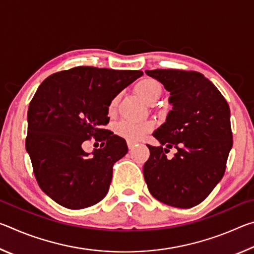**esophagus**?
<instances>
[{
  "mask_svg": "<svg viewBox=\"0 0 254 254\" xmlns=\"http://www.w3.org/2000/svg\"><path fill=\"white\" fill-rule=\"evenodd\" d=\"M134 145H135L134 142H132V141H127V147H128V149H130V150H133V148H134Z\"/></svg>",
  "mask_w": 254,
  "mask_h": 254,
  "instance_id": "obj_1",
  "label": "esophagus"
}]
</instances>
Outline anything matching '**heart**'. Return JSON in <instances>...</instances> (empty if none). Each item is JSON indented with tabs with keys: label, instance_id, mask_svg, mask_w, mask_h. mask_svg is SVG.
Wrapping results in <instances>:
<instances>
[{
	"label": "heart",
	"instance_id": "1",
	"mask_svg": "<svg viewBox=\"0 0 254 254\" xmlns=\"http://www.w3.org/2000/svg\"><path fill=\"white\" fill-rule=\"evenodd\" d=\"M135 91L139 95L149 103H152L158 100L159 96L161 95L162 88L161 85L158 83L156 79L152 78H144L140 80L139 83L135 85ZM118 98H114L111 102L110 111H113L115 105H117ZM153 128V122L151 121H142V122H131V121H120L114 126V132L115 134L119 136L124 137L126 140L132 141H139L140 139L147 134V133L151 132Z\"/></svg>",
	"mask_w": 254,
	"mask_h": 254
}]
</instances>
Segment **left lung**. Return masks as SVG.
<instances>
[{
	"mask_svg": "<svg viewBox=\"0 0 254 254\" xmlns=\"http://www.w3.org/2000/svg\"><path fill=\"white\" fill-rule=\"evenodd\" d=\"M170 93L173 109L153 132L159 147L148 144L143 166L149 191L163 204L190 208L201 203L225 173L233 145L230 106L212 81L197 71L145 70ZM174 146L173 159L165 153Z\"/></svg>",
	"mask_w": 254,
	"mask_h": 254,
	"instance_id": "obj_1",
	"label": "left lung"
}]
</instances>
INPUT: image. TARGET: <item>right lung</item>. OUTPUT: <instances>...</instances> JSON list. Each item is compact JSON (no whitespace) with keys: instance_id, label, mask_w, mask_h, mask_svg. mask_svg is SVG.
<instances>
[{"instance_id":"obj_1","label":"right lung","mask_w":254,"mask_h":254,"mask_svg":"<svg viewBox=\"0 0 254 254\" xmlns=\"http://www.w3.org/2000/svg\"><path fill=\"white\" fill-rule=\"evenodd\" d=\"M143 75L88 66L56 72L42 81L30 102L25 149L40 188L69 209L97 204L106 196L113 165L127 153L123 137L105 130L111 102ZM102 142L92 154L82 143Z\"/></svg>"}]
</instances>
